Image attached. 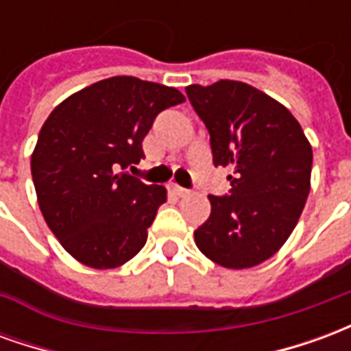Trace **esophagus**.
<instances>
[{"instance_id":"1","label":"esophagus","mask_w":351,"mask_h":351,"mask_svg":"<svg viewBox=\"0 0 351 351\" xmlns=\"http://www.w3.org/2000/svg\"><path fill=\"white\" fill-rule=\"evenodd\" d=\"M173 191H175V195H178V197H186L190 191L184 190V188H180V186H173Z\"/></svg>"}]
</instances>
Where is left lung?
<instances>
[{
	"mask_svg": "<svg viewBox=\"0 0 351 351\" xmlns=\"http://www.w3.org/2000/svg\"><path fill=\"white\" fill-rule=\"evenodd\" d=\"M210 133L214 165L231 167V195H208L210 216L193 233L206 258L250 269L293 233L310 191L312 146L289 110L239 80L186 88Z\"/></svg>",
	"mask_w": 351,
	"mask_h": 351,
	"instance_id": "1",
	"label": "left lung"
}]
</instances>
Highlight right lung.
Listing matches in <instances>:
<instances>
[{
    "mask_svg": "<svg viewBox=\"0 0 351 351\" xmlns=\"http://www.w3.org/2000/svg\"><path fill=\"white\" fill-rule=\"evenodd\" d=\"M176 88L110 77L69 95L43 123L32 154L37 203L65 252L107 271L135 258L165 201L128 169L161 110L184 103Z\"/></svg>",
    "mask_w": 351,
    "mask_h": 351,
    "instance_id": "add662e5",
    "label": "right lung"
}]
</instances>
